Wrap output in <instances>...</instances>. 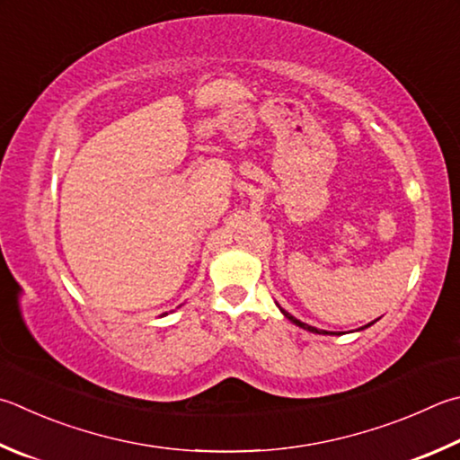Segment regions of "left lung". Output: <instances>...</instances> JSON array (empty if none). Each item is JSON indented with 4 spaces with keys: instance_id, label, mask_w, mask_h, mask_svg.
<instances>
[{
    "instance_id": "left-lung-1",
    "label": "left lung",
    "mask_w": 460,
    "mask_h": 460,
    "mask_svg": "<svg viewBox=\"0 0 460 460\" xmlns=\"http://www.w3.org/2000/svg\"><path fill=\"white\" fill-rule=\"evenodd\" d=\"M279 307V310H281V314L283 315H286L288 317V320L291 322V323H296V325H299V328H304V330H307V332H312V333H332V332H325V330H317V328H314V325H310V323H304L302 320H297V317H294V315H291L289 312H286V310H283V307L281 305H278ZM372 323H376V320L374 322H370V323H366V325H362V328H358V330H366V328H370V325Z\"/></svg>"
}]
</instances>
